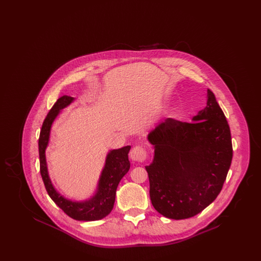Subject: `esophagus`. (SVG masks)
Segmentation results:
<instances>
[{
    "instance_id": "1",
    "label": "esophagus",
    "mask_w": 261,
    "mask_h": 261,
    "mask_svg": "<svg viewBox=\"0 0 261 261\" xmlns=\"http://www.w3.org/2000/svg\"><path fill=\"white\" fill-rule=\"evenodd\" d=\"M130 158L133 162L142 163V162H145L146 159H147V151L143 147L136 146V147H134L133 149H131Z\"/></svg>"
}]
</instances>
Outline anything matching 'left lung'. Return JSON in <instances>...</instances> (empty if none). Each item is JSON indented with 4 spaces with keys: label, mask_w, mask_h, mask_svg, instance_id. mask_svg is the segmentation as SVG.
I'll return each mask as SVG.
<instances>
[{
    "label": "left lung",
    "mask_w": 261,
    "mask_h": 261,
    "mask_svg": "<svg viewBox=\"0 0 261 261\" xmlns=\"http://www.w3.org/2000/svg\"><path fill=\"white\" fill-rule=\"evenodd\" d=\"M194 122L167 118L149 134L154 158L146 166L155 211L170 219L197 215L217 198L229 171L230 127L214 94Z\"/></svg>",
    "instance_id": "1"
}]
</instances>
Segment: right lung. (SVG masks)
Listing matches in <instances>:
<instances>
[{
    "label": "right lung",
    "mask_w": 261,
    "mask_h": 261,
    "mask_svg": "<svg viewBox=\"0 0 261 261\" xmlns=\"http://www.w3.org/2000/svg\"><path fill=\"white\" fill-rule=\"evenodd\" d=\"M73 99L72 97L66 95L59 98L43 122L38 143L40 173L48 195L64 213L75 220L95 221L102 219L109 215L113 208L117 186L122 177L129 171L130 168L128 152L131 147L127 146L121 149H112L109 152L106 160L105 168L102 169L99 178L98 191L92 199L85 201H72L64 199L56 191L50 182L47 169L45 150L49 143L50 127L55 118L58 116L60 111L67 107Z\"/></svg>",
    "instance_id": "1"
}]
</instances>
